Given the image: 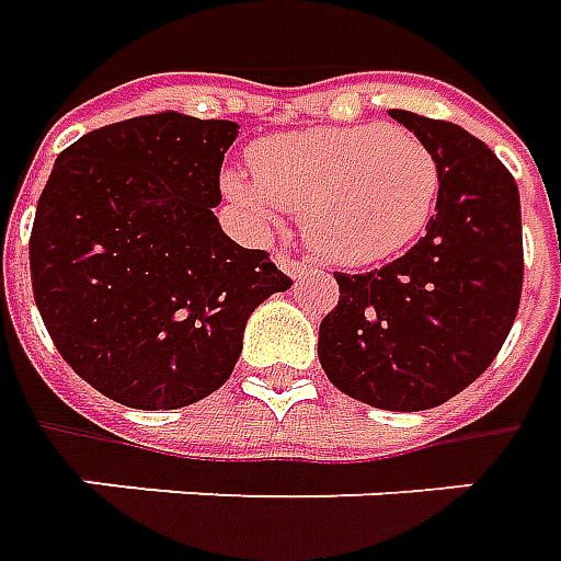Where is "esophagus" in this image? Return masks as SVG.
Here are the masks:
<instances>
[{
    "mask_svg": "<svg viewBox=\"0 0 561 561\" xmlns=\"http://www.w3.org/2000/svg\"><path fill=\"white\" fill-rule=\"evenodd\" d=\"M277 265H280V272H287L293 280H299V277H305V274L311 272V265L301 260H293V256H287V253H277Z\"/></svg>",
    "mask_w": 561,
    "mask_h": 561,
    "instance_id": "34e87169",
    "label": "esophagus"
}]
</instances>
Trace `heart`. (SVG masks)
Wrapping results in <instances>:
<instances>
[{
    "label": "heart",
    "mask_w": 561,
    "mask_h": 561,
    "mask_svg": "<svg viewBox=\"0 0 561 561\" xmlns=\"http://www.w3.org/2000/svg\"><path fill=\"white\" fill-rule=\"evenodd\" d=\"M253 174L229 169L226 196L260 229L301 210L308 248L341 268L399 256L426 232L440 165L423 138L380 123L272 135L250 153Z\"/></svg>",
    "instance_id": "obj_1"
}]
</instances>
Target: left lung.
I'll return each mask as SVG.
<instances>
[{
    "label": "left lung",
    "instance_id": "1",
    "mask_svg": "<svg viewBox=\"0 0 561 561\" xmlns=\"http://www.w3.org/2000/svg\"><path fill=\"white\" fill-rule=\"evenodd\" d=\"M440 165L426 236L383 268L335 274L341 299L320 323V365L351 399L428 411L474 383L511 332L523 293L519 190L462 126L389 111Z\"/></svg>",
    "mask_w": 561,
    "mask_h": 561
}]
</instances>
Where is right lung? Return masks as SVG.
I'll return each instance as SVG.
<instances>
[{
	"label": "right lung",
	"mask_w": 561,
	"mask_h": 561,
	"mask_svg": "<svg viewBox=\"0 0 561 561\" xmlns=\"http://www.w3.org/2000/svg\"><path fill=\"white\" fill-rule=\"evenodd\" d=\"M238 123L178 111L87 133L38 198L30 268L62 359L135 411H174L232 375L244 325L293 287L220 229V165Z\"/></svg>",
	"instance_id": "right-lung-1"
}]
</instances>
